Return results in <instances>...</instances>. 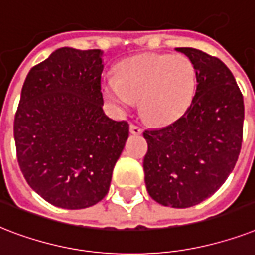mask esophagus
<instances>
[{
  "mask_svg": "<svg viewBox=\"0 0 255 255\" xmlns=\"http://www.w3.org/2000/svg\"><path fill=\"white\" fill-rule=\"evenodd\" d=\"M130 133L138 135V134H142V129L139 126L134 125V124H130Z\"/></svg>",
  "mask_w": 255,
  "mask_h": 255,
  "instance_id": "obj_1",
  "label": "esophagus"
}]
</instances>
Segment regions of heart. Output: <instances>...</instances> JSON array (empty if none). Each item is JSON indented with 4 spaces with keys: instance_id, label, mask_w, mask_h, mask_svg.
<instances>
[{
    "instance_id": "obj_1",
    "label": "heart",
    "mask_w": 255,
    "mask_h": 255,
    "mask_svg": "<svg viewBox=\"0 0 255 255\" xmlns=\"http://www.w3.org/2000/svg\"><path fill=\"white\" fill-rule=\"evenodd\" d=\"M194 66L186 57L141 54L118 66L117 78L102 81L104 96L126 110L141 100V114L153 124H166L186 110L194 93Z\"/></svg>"
}]
</instances>
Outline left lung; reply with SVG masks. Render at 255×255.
<instances>
[{
  "label": "left lung",
  "mask_w": 255,
  "mask_h": 255,
  "mask_svg": "<svg viewBox=\"0 0 255 255\" xmlns=\"http://www.w3.org/2000/svg\"><path fill=\"white\" fill-rule=\"evenodd\" d=\"M194 66L197 89L182 117L145 130V183L163 206L183 209L214 194L236 166L242 145L244 97L221 60L193 47H177Z\"/></svg>",
  "instance_id": "8db88e82"
}]
</instances>
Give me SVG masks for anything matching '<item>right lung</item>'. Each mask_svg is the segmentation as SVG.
Returning a JSON list of instances; mask_svg holds the SVG:
<instances>
[{
	"instance_id": "obj_1",
	"label": "right lung",
	"mask_w": 255,
	"mask_h": 255,
	"mask_svg": "<svg viewBox=\"0 0 255 255\" xmlns=\"http://www.w3.org/2000/svg\"><path fill=\"white\" fill-rule=\"evenodd\" d=\"M100 49L61 47L23 82L14 118L17 159L45 201L62 209L96 205L109 191L129 124L104 113Z\"/></svg>"
}]
</instances>
